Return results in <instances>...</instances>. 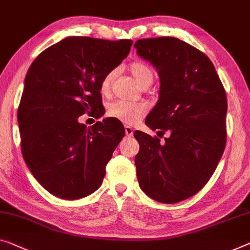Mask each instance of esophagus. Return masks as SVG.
I'll return each instance as SVG.
<instances>
[{"instance_id": "1", "label": "esophagus", "mask_w": 250, "mask_h": 250, "mask_svg": "<svg viewBox=\"0 0 250 250\" xmlns=\"http://www.w3.org/2000/svg\"><path fill=\"white\" fill-rule=\"evenodd\" d=\"M125 136H126V137H132V135H133V129L131 128V126L125 125Z\"/></svg>"}]
</instances>
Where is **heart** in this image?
<instances>
[{"mask_svg": "<svg viewBox=\"0 0 250 250\" xmlns=\"http://www.w3.org/2000/svg\"><path fill=\"white\" fill-rule=\"evenodd\" d=\"M129 69L140 86L148 87L152 83V81H154V73H152L150 67L144 64V62H133L129 66ZM114 77L115 70H111V72L104 75L101 83H100V91H101L102 94H109ZM145 113H146V105L138 102L118 100V101L111 103L109 107H107V115L109 117L125 125H136L144 117Z\"/></svg>", "mask_w": 250, "mask_h": 250, "instance_id": "obj_1", "label": "heart"}]
</instances>
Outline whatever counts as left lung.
<instances>
[{"mask_svg":"<svg viewBox=\"0 0 250 250\" xmlns=\"http://www.w3.org/2000/svg\"><path fill=\"white\" fill-rule=\"evenodd\" d=\"M138 56L157 70L159 98L146 124L169 137L161 144L143 131L135 164L140 188L152 200L173 204L193 196L217 168L226 146L227 96L212 62L174 38L140 39Z\"/></svg>","mask_w":250,"mask_h":250,"instance_id":"8db88e82","label":"left lung"}]
</instances>
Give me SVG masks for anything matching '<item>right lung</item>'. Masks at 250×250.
Here are the masks:
<instances>
[{"label": "right lung", "instance_id": "right-lung-1", "mask_svg": "<svg viewBox=\"0 0 250 250\" xmlns=\"http://www.w3.org/2000/svg\"><path fill=\"white\" fill-rule=\"evenodd\" d=\"M132 40L67 37L30 66L18 109L21 149L30 172L51 194L77 200L95 192L125 137L120 121L86 126L78 118L104 114L100 83L128 56Z\"/></svg>", "mask_w": 250, "mask_h": 250}]
</instances>
